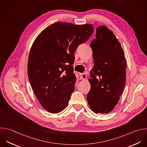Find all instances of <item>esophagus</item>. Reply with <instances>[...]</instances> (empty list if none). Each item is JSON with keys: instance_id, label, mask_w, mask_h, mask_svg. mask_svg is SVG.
I'll return each mask as SVG.
<instances>
[{"instance_id": "esophagus-1", "label": "esophagus", "mask_w": 147, "mask_h": 147, "mask_svg": "<svg viewBox=\"0 0 147 147\" xmlns=\"http://www.w3.org/2000/svg\"><path fill=\"white\" fill-rule=\"evenodd\" d=\"M86 78H87V75L85 73L80 74V79L81 80H85Z\"/></svg>"}]
</instances>
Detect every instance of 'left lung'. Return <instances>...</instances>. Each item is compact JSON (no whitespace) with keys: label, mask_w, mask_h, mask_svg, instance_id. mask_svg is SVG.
<instances>
[{"label":"left lung","mask_w":147,"mask_h":147,"mask_svg":"<svg viewBox=\"0 0 147 147\" xmlns=\"http://www.w3.org/2000/svg\"><path fill=\"white\" fill-rule=\"evenodd\" d=\"M90 44L94 67L88 81L91 88L87 96L88 104L95 113L107 114L117 104L126 83V61L121 44L113 32L99 26Z\"/></svg>","instance_id":"left-lung-1"}]
</instances>
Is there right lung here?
<instances>
[{
  "mask_svg": "<svg viewBox=\"0 0 147 147\" xmlns=\"http://www.w3.org/2000/svg\"><path fill=\"white\" fill-rule=\"evenodd\" d=\"M94 32L91 24L56 22L42 30L31 47L28 74L41 106L56 114L68 105L76 81L74 53Z\"/></svg>",
  "mask_w": 147,
  "mask_h": 147,
  "instance_id": "right-lung-1",
  "label": "right lung"
}]
</instances>
